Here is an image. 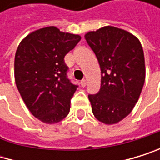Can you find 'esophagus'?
<instances>
[{
  "label": "esophagus",
  "mask_w": 160,
  "mask_h": 160,
  "mask_svg": "<svg viewBox=\"0 0 160 160\" xmlns=\"http://www.w3.org/2000/svg\"><path fill=\"white\" fill-rule=\"evenodd\" d=\"M86 83H87V82H86V79H82V81L81 82V85H82V87H84V86L86 85Z\"/></svg>",
  "instance_id": "obj_1"
}]
</instances>
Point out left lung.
Instances as JSON below:
<instances>
[{
	"label": "left lung",
	"instance_id": "8db88e82",
	"mask_svg": "<svg viewBox=\"0 0 160 160\" xmlns=\"http://www.w3.org/2000/svg\"><path fill=\"white\" fill-rule=\"evenodd\" d=\"M84 37L102 73L100 91L88 95L92 112L103 124H116L132 112L142 91L146 75L142 46L132 33L111 26Z\"/></svg>",
	"mask_w": 160,
	"mask_h": 160
}]
</instances>
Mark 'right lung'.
I'll return each mask as SVG.
<instances>
[{
  "label": "right lung",
  "instance_id": "add662e5",
  "mask_svg": "<svg viewBox=\"0 0 160 160\" xmlns=\"http://www.w3.org/2000/svg\"><path fill=\"white\" fill-rule=\"evenodd\" d=\"M81 36L47 27L29 33L15 53L14 76L17 88L32 114L46 124L63 120L70 111L78 85L67 78L64 57Z\"/></svg>",
  "mask_w": 160,
  "mask_h": 160
}]
</instances>
